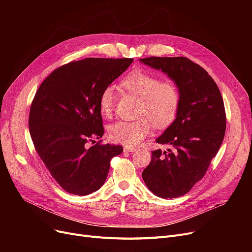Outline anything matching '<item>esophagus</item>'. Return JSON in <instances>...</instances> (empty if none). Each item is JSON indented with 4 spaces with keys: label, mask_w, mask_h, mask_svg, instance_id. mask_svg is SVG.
<instances>
[{
    "label": "esophagus",
    "mask_w": 252,
    "mask_h": 252,
    "mask_svg": "<svg viewBox=\"0 0 252 252\" xmlns=\"http://www.w3.org/2000/svg\"><path fill=\"white\" fill-rule=\"evenodd\" d=\"M137 150H138V148H136V147H128V146L125 147V151H127V152H135Z\"/></svg>",
    "instance_id": "34e87169"
}]
</instances>
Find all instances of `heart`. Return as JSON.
Instances as JSON below:
<instances>
[{
  "label": "heart",
  "mask_w": 252,
  "mask_h": 252,
  "mask_svg": "<svg viewBox=\"0 0 252 252\" xmlns=\"http://www.w3.org/2000/svg\"><path fill=\"white\" fill-rule=\"evenodd\" d=\"M122 88L140 100L136 121H119L108 128L109 138L126 146H136L151 130V124L157 128H165L175 122L180 104L181 93L173 82L161 79L140 69L130 71L121 82ZM116 103L115 90L107 86L99 98L100 112L105 117L113 114Z\"/></svg>",
  "instance_id": "heart-1"
}]
</instances>
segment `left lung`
<instances>
[{
	"mask_svg": "<svg viewBox=\"0 0 252 252\" xmlns=\"http://www.w3.org/2000/svg\"><path fill=\"white\" fill-rule=\"evenodd\" d=\"M140 61L166 73L181 93L177 118L156 140L171 149L152 151L151 162L142 173L153 194L171 199L188 193L204 177L226 133V111L216 82L200 65L186 57Z\"/></svg>",
	"mask_w": 252,
	"mask_h": 252,
	"instance_id": "left-lung-1",
	"label": "left lung"
}]
</instances>
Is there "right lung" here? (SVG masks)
<instances>
[{"label": "right lung", "instance_id": "add662e5", "mask_svg": "<svg viewBox=\"0 0 252 252\" xmlns=\"http://www.w3.org/2000/svg\"><path fill=\"white\" fill-rule=\"evenodd\" d=\"M133 58H86L64 64L37 89L29 126L34 149L60 187L85 196L100 189L123 146L87 143L104 134L99 98Z\"/></svg>", "mask_w": 252, "mask_h": 252}]
</instances>
